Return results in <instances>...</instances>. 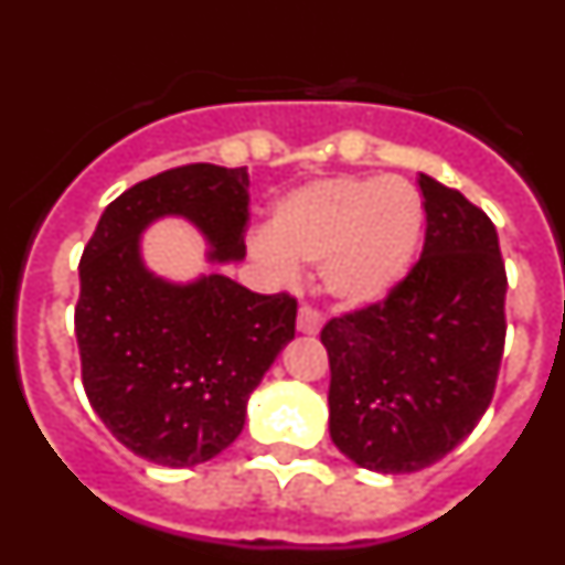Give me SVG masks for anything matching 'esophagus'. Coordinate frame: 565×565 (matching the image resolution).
Returning <instances> with one entry per match:
<instances>
[{"label":"esophagus","mask_w":565,"mask_h":565,"mask_svg":"<svg viewBox=\"0 0 565 565\" xmlns=\"http://www.w3.org/2000/svg\"><path fill=\"white\" fill-rule=\"evenodd\" d=\"M319 328H322V313L313 311V308L302 306L297 313V331L299 333H308V337H313V333H319Z\"/></svg>","instance_id":"esophagus-1"}]
</instances>
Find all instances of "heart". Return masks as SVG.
Here are the masks:
<instances>
[{
	"instance_id": "1",
	"label": "heart",
	"mask_w": 565,
	"mask_h": 565,
	"mask_svg": "<svg viewBox=\"0 0 565 565\" xmlns=\"http://www.w3.org/2000/svg\"><path fill=\"white\" fill-rule=\"evenodd\" d=\"M424 232L418 189L393 174H333L294 189L252 239L257 263L291 279L322 266V286L344 306H371L411 271Z\"/></svg>"
}]
</instances>
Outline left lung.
Returning a JSON list of instances; mask_svg holds the SVG:
<instances>
[{
    "instance_id": "8db88e82",
    "label": "left lung",
    "mask_w": 565,
    "mask_h": 565,
    "mask_svg": "<svg viewBox=\"0 0 565 565\" xmlns=\"http://www.w3.org/2000/svg\"><path fill=\"white\" fill-rule=\"evenodd\" d=\"M427 234L382 302L331 319V438L376 472H418L461 444L495 393L507 339L498 232L458 189L418 174Z\"/></svg>"
}]
</instances>
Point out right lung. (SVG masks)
I'll return each instance as SVG.
<instances>
[{"label": "right lung", "instance_id": "add662e5", "mask_svg": "<svg viewBox=\"0 0 565 565\" xmlns=\"http://www.w3.org/2000/svg\"><path fill=\"white\" fill-rule=\"evenodd\" d=\"M161 217L192 223L212 263H237L246 257L248 169H167L104 209L78 263L82 382L127 450L194 467L239 436L248 396L294 339L297 299L254 294L226 274L192 282L152 274L141 234Z\"/></svg>", "mask_w": 565, "mask_h": 565}]
</instances>
